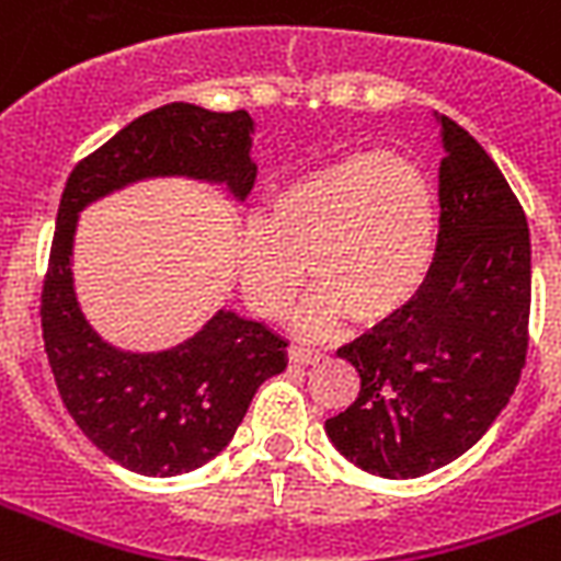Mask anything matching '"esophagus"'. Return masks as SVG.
<instances>
[{
    "label": "esophagus",
    "mask_w": 561,
    "mask_h": 561,
    "mask_svg": "<svg viewBox=\"0 0 561 561\" xmlns=\"http://www.w3.org/2000/svg\"><path fill=\"white\" fill-rule=\"evenodd\" d=\"M288 358L290 364H320V360H323V352L311 350V346H302V343H290Z\"/></svg>",
    "instance_id": "34e87169"
}]
</instances>
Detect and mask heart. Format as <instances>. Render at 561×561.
I'll use <instances>...</instances> for the list:
<instances>
[{
    "label": "heart",
    "mask_w": 561,
    "mask_h": 561,
    "mask_svg": "<svg viewBox=\"0 0 561 561\" xmlns=\"http://www.w3.org/2000/svg\"><path fill=\"white\" fill-rule=\"evenodd\" d=\"M436 253V194L401 153H350L273 194L238 238L247 302L279 317L306 271L317 288L294 311L299 332L332 329L343 314L378 323L425 285Z\"/></svg>",
    "instance_id": "obj_1"
}]
</instances>
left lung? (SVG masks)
Here are the masks:
<instances>
[{
  "label": "left lung",
  "instance_id": "1",
  "mask_svg": "<svg viewBox=\"0 0 561 561\" xmlns=\"http://www.w3.org/2000/svg\"><path fill=\"white\" fill-rule=\"evenodd\" d=\"M439 238L425 285L337 355L358 399L325 419L334 448L369 474L422 478L466 454L518 387L530 343V229L483 148L448 116Z\"/></svg>",
  "mask_w": 561,
  "mask_h": 561
}]
</instances>
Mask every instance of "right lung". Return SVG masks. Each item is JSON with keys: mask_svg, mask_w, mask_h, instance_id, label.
<instances>
[{"mask_svg": "<svg viewBox=\"0 0 561 561\" xmlns=\"http://www.w3.org/2000/svg\"><path fill=\"white\" fill-rule=\"evenodd\" d=\"M250 134L253 118L244 110L211 113L174 101L130 122L66 180L39 299L43 343L78 427L110 460L139 474L174 478L224 451L255 390L288 364V343L264 323L218 311L174 350L130 355L107 346L75 299L78 211L127 183L160 174L227 183L244 201L255 183Z\"/></svg>", "mask_w": 561, "mask_h": 561, "instance_id": "1", "label": "right lung"}]
</instances>
